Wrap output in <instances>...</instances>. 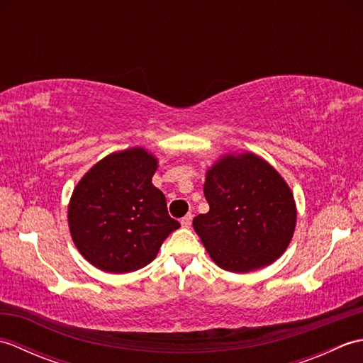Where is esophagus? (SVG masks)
<instances>
[{"instance_id":"esophagus-1","label":"esophagus","mask_w":363,"mask_h":363,"mask_svg":"<svg viewBox=\"0 0 363 363\" xmlns=\"http://www.w3.org/2000/svg\"><path fill=\"white\" fill-rule=\"evenodd\" d=\"M191 218H194V217H191V213H187L186 217H182V218H181L182 228H190V226H191Z\"/></svg>"}]
</instances>
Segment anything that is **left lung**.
<instances>
[{
    "instance_id": "1",
    "label": "left lung",
    "mask_w": 363,
    "mask_h": 363,
    "mask_svg": "<svg viewBox=\"0 0 363 363\" xmlns=\"http://www.w3.org/2000/svg\"><path fill=\"white\" fill-rule=\"evenodd\" d=\"M209 212L194 218L195 233L215 264L233 273L267 267L287 250L296 207L287 184L256 154H229L206 176Z\"/></svg>"
}]
</instances>
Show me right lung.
Listing matches in <instances>:
<instances>
[{
	"instance_id": "obj_1",
	"label": "right lung",
	"mask_w": 363,
	"mask_h": 363,
	"mask_svg": "<svg viewBox=\"0 0 363 363\" xmlns=\"http://www.w3.org/2000/svg\"><path fill=\"white\" fill-rule=\"evenodd\" d=\"M157 160L143 148L113 152L79 181L68 206L76 248L107 273L148 265L165 238L179 228L167 199L152 186Z\"/></svg>"
}]
</instances>
